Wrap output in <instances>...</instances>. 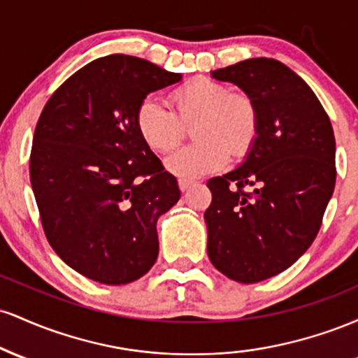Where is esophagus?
Listing matches in <instances>:
<instances>
[{
    "instance_id": "34e87169",
    "label": "esophagus",
    "mask_w": 358,
    "mask_h": 358,
    "mask_svg": "<svg viewBox=\"0 0 358 358\" xmlns=\"http://www.w3.org/2000/svg\"><path fill=\"white\" fill-rule=\"evenodd\" d=\"M193 183H195V182H193V180H188V178H180L178 180V187H180V190H182V192H187Z\"/></svg>"
}]
</instances>
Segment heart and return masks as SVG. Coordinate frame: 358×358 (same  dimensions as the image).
Instances as JSON below:
<instances>
[{"label":"heart","mask_w":358,"mask_h":358,"mask_svg":"<svg viewBox=\"0 0 358 358\" xmlns=\"http://www.w3.org/2000/svg\"><path fill=\"white\" fill-rule=\"evenodd\" d=\"M173 110L146 99L136 110V129L148 148L166 153L182 141L187 126H193V145L183 146L165 159L170 173L199 178L227 165L229 155H248L259 133L257 106L249 94L231 90L208 77L178 85L170 94Z\"/></svg>","instance_id":"obj_1"}]
</instances>
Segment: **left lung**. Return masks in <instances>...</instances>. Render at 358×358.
<instances>
[{
	"instance_id": "8db88e82",
	"label": "left lung",
	"mask_w": 358,
	"mask_h": 358,
	"mask_svg": "<svg viewBox=\"0 0 358 358\" xmlns=\"http://www.w3.org/2000/svg\"><path fill=\"white\" fill-rule=\"evenodd\" d=\"M212 77L239 85L259 113L245 162L207 182L203 215L212 264L250 285L282 273L315 241L335 188L334 127L310 85L281 62L249 59Z\"/></svg>"
}]
</instances>
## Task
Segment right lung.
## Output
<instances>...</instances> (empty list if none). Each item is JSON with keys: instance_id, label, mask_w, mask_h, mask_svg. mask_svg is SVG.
<instances>
[{"instance_id": "1", "label": "right lung", "mask_w": 358, "mask_h": 358, "mask_svg": "<svg viewBox=\"0 0 358 358\" xmlns=\"http://www.w3.org/2000/svg\"><path fill=\"white\" fill-rule=\"evenodd\" d=\"M180 80L116 53L69 77L40 114L31 188L52 249L82 276L127 285L156 262V220L178 202L180 188L134 119L148 94Z\"/></svg>"}]
</instances>
